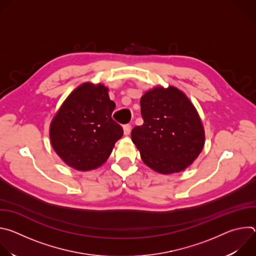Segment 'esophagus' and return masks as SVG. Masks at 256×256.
I'll use <instances>...</instances> for the list:
<instances>
[{
  "instance_id": "esophagus-1",
  "label": "esophagus",
  "mask_w": 256,
  "mask_h": 256,
  "mask_svg": "<svg viewBox=\"0 0 256 256\" xmlns=\"http://www.w3.org/2000/svg\"><path fill=\"white\" fill-rule=\"evenodd\" d=\"M130 130H132V126L130 124H124V134L126 136H128V134H130Z\"/></svg>"
}]
</instances>
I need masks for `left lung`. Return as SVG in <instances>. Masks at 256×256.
I'll return each instance as SVG.
<instances>
[{
  "mask_svg": "<svg viewBox=\"0 0 256 256\" xmlns=\"http://www.w3.org/2000/svg\"><path fill=\"white\" fill-rule=\"evenodd\" d=\"M142 126L132 130V140L144 163L170 174L192 164L204 144V130L196 109L177 88H154L140 98Z\"/></svg>",
  "mask_w": 256,
  "mask_h": 256,
  "instance_id": "8db88e82",
  "label": "left lung"
}]
</instances>
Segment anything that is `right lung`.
Instances as JSON below:
<instances>
[{
    "label": "right lung",
    "mask_w": 256,
    "mask_h": 256,
    "mask_svg": "<svg viewBox=\"0 0 256 256\" xmlns=\"http://www.w3.org/2000/svg\"><path fill=\"white\" fill-rule=\"evenodd\" d=\"M114 108L101 84L84 83L68 96L50 128L52 148L66 165L87 171L107 160L124 134L112 118Z\"/></svg>",
    "instance_id": "1"
}]
</instances>
